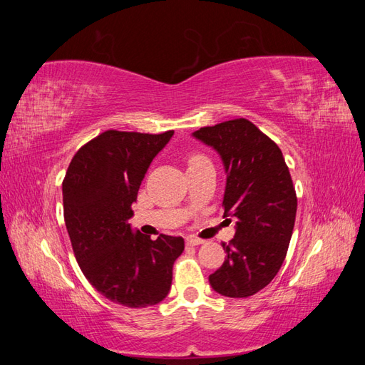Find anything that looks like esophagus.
<instances>
[{"mask_svg": "<svg viewBox=\"0 0 365 365\" xmlns=\"http://www.w3.org/2000/svg\"><path fill=\"white\" fill-rule=\"evenodd\" d=\"M185 244L190 245V247H196V245L204 244V240L202 239H197V237H187L185 239Z\"/></svg>", "mask_w": 365, "mask_h": 365, "instance_id": "esophagus-1", "label": "esophagus"}]
</instances>
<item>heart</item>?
Instances as JSON below:
<instances>
[{"label":"heart","mask_w":365,"mask_h":365,"mask_svg":"<svg viewBox=\"0 0 365 365\" xmlns=\"http://www.w3.org/2000/svg\"><path fill=\"white\" fill-rule=\"evenodd\" d=\"M204 161H208L207 160V157L205 155H202V153H200V152H192L189 157H187V165H196V164H201V163H204Z\"/></svg>","instance_id":"heart-1"}]
</instances>
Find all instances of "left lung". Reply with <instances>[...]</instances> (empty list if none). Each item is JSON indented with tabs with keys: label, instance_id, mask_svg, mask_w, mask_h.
I'll return each instance as SVG.
<instances>
[{
	"label": "left lung",
	"instance_id": "1",
	"mask_svg": "<svg viewBox=\"0 0 365 365\" xmlns=\"http://www.w3.org/2000/svg\"><path fill=\"white\" fill-rule=\"evenodd\" d=\"M193 135L222 158L224 216L236 219V235L222 244L227 257L210 284L220 295L251 297L271 283L288 252L297 213L289 169L280 148L247 118L205 126Z\"/></svg>",
	"mask_w": 365,
	"mask_h": 365
}]
</instances>
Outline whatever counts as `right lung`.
Masks as SVG:
<instances>
[{"label": "right lung", "instance_id": "right-lung-1", "mask_svg": "<svg viewBox=\"0 0 365 365\" xmlns=\"http://www.w3.org/2000/svg\"><path fill=\"white\" fill-rule=\"evenodd\" d=\"M172 135L173 130H105L74 153L62 182L65 225L77 263L94 289L128 307L164 300L173 263L184 251L180 236L152 240L132 233L129 224L145 173Z\"/></svg>", "mask_w": 365, "mask_h": 365}]
</instances>
